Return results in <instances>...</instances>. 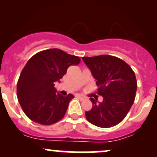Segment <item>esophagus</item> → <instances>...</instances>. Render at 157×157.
<instances>
[{
	"instance_id": "1",
	"label": "esophagus",
	"mask_w": 157,
	"mask_h": 157,
	"mask_svg": "<svg viewBox=\"0 0 157 157\" xmlns=\"http://www.w3.org/2000/svg\"><path fill=\"white\" fill-rule=\"evenodd\" d=\"M77 97H78L79 99H80V100H86V97H85L84 96H82V95H80V94H78V95H77Z\"/></svg>"
}]
</instances>
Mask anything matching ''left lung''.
<instances>
[{
    "label": "left lung",
    "mask_w": 157,
    "mask_h": 157,
    "mask_svg": "<svg viewBox=\"0 0 157 157\" xmlns=\"http://www.w3.org/2000/svg\"><path fill=\"white\" fill-rule=\"evenodd\" d=\"M97 80V94L101 102L91 97L93 106L86 111L87 120L100 128L113 127L125 117L134 102L137 89L134 71L125 61L114 56L102 55L82 57Z\"/></svg>",
    "instance_id": "8db88e82"
}]
</instances>
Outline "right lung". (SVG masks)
Wrapping results in <instances>:
<instances>
[{
    "mask_svg": "<svg viewBox=\"0 0 157 157\" xmlns=\"http://www.w3.org/2000/svg\"><path fill=\"white\" fill-rule=\"evenodd\" d=\"M80 62L79 57L59 48L41 51L28 60L17 81V96L30 120L49 125L63 118L68 103L75 97L56 92L55 82L63 78L70 66Z\"/></svg>",
    "mask_w": 157,
    "mask_h": 157,
    "instance_id": "right-lung-1",
    "label": "right lung"
}]
</instances>
